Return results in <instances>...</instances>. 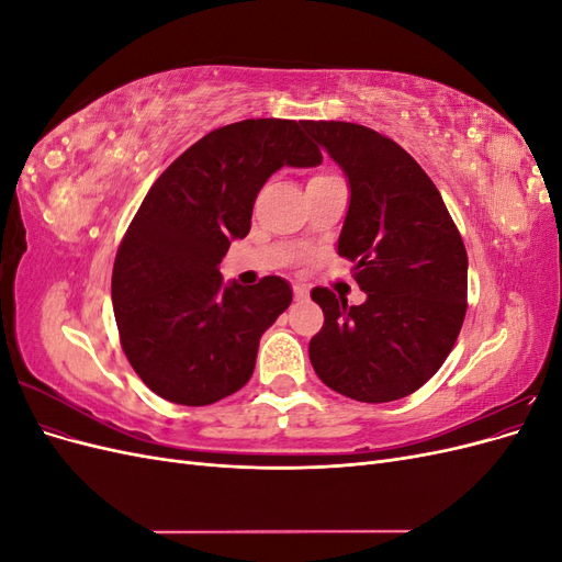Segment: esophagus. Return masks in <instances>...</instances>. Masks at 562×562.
<instances>
[{"mask_svg": "<svg viewBox=\"0 0 562 562\" xmlns=\"http://www.w3.org/2000/svg\"><path fill=\"white\" fill-rule=\"evenodd\" d=\"M293 295H295V300H297V302H304V300L310 297L307 288H302V285H293Z\"/></svg>", "mask_w": 562, "mask_h": 562, "instance_id": "obj_1", "label": "esophagus"}]
</instances>
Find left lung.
<instances>
[{
	"mask_svg": "<svg viewBox=\"0 0 562 562\" xmlns=\"http://www.w3.org/2000/svg\"><path fill=\"white\" fill-rule=\"evenodd\" d=\"M349 182L337 252L356 262L363 304L314 288L323 328L310 359L323 384L361 403L411 396L443 366L467 314V250L422 166L382 133L304 122Z\"/></svg>",
	"mask_w": 562,
	"mask_h": 562,
	"instance_id": "1",
	"label": "left lung"
}]
</instances>
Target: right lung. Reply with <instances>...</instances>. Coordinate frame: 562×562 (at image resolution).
I'll use <instances>...</instances> for the list:
<instances>
[{
  "label": "right lung",
  "mask_w": 562,
  "mask_h": 562,
  "mask_svg": "<svg viewBox=\"0 0 562 562\" xmlns=\"http://www.w3.org/2000/svg\"><path fill=\"white\" fill-rule=\"evenodd\" d=\"M321 161L297 122L246 119L203 135L151 184L116 252L112 304L126 359L155 394L211 405L250 380L293 291L281 277L225 283L217 267L250 232L271 173Z\"/></svg>",
  "instance_id": "right-lung-1"
}]
</instances>
